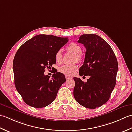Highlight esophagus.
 <instances>
[{
    "instance_id": "esophagus-1",
    "label": "esophagus",
    "mask_w": 132,
    "mask_h": 132,
    "mask_svg": "<svg viewBox=\"0 0 132 132\" xmlns=\"http://www.w3.org/2000/svg\"><path fill=\"white\" fill-rule=\"evenodd\" d=\"M65 78H66L67 80H70V79H72L73 77H71V76H68V75H66Z\"/></svg>"
}]
</instances>
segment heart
Wrapping results in <instances>:
<instances>
[{
  "instance_id": "heart-1",
  "label": "heart",
  "mask_w": 132,
  "mask_h": 132,
  "mask_svg": "<svg viewBox=\"0 0 132 132\" xmlns=\"http://www.w3.org/2000/svg\"><path fill=\"white\" fill-rule=\"evenodd\" d=\"M67 51L68 52L73 53L75 54L74 57V61H77L80 62L82 60V56L80 54V52H81V48L80 45L75 43H71L67 47ZM55 59L56 62L58 64H61L62 62L63 55L62 51L61 50H59L56 52L55 55ZM77 69V65L76 64H72V65H64L60 67L59 69V71L61 73L64 75H73L75 71Z\"/></svg>"
}]
</instances>
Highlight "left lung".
I'll list each match as a JSON object with an SVG mask.
<instances>
[{
  "mask_svg": "<svg viewBox=\"0 0 132 132\" xmlns=\"http://www.w3.org/2000/svg\"><path fill=\"white\" fill-rule=\"evenodd\" d=\"M77 42L87 50L79 75L89 78L85 82L80 78H73V96L81 105L95 109L108 101L115 87L117 60L111 47L97 35L84 34Z\"/></svg>",
  "mask_w": 132,
  "mask_h": 132,
  "instance_id": "obj_1",
  "label": "left lung"
}]
</instances>
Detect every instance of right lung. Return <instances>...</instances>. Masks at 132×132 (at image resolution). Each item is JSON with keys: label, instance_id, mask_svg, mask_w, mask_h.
<instances>
[{"label": "right lung", "instance_id": "1", "mask_svg": "<svg viewBox=\"0 0 132 132\" xmlns=\"http://www.w3.org/2000/svg\"><path fill=\"white\" fill-rule=\"evenodd\" d=\"M68 42V37L41 34L28 40L17 51L13 61L15 85L28 105L41 108L56 98L66 81L65 76L55 71L50 79L44 71L56 64V52Z\"/></svg>", "mask_w": 132, "mask_h": 132}]
</instances>
